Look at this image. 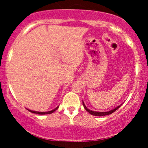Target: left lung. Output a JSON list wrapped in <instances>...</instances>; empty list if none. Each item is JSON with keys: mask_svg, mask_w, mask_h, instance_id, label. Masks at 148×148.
Segmentation results:
<instances>
[{"mask_svg": "<svg viewBox=\"0 0 148 148\" xmlns=\"http://www.w3.org/2000/svg\"><path fill=\"white\" fill-rule=\"evenodd\" d=\"M83 104H84V108L86 110V111L88 112V113H90V114L92 115H96V116H103V115H107L111 114V113H113V112H115V111H116V110H118V108L120 107V106H121V105H122V104L120 105V106H118V107H116V108H114V109L111 110V111H106V112H97V111H91V110L88 109L87 107L86 106V105L84 104V101H83Z\"/></svg>", "mask_w": 148, "mask_h": 148, "instance_id": "8db88e82", "label": "left lung"}]
</instances>
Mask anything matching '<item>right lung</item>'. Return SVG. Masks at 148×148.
Here are the masks:
<instances>
[{
	"mask_svg": "<svg viewBox=\"0 0 148 148\" xmlns=\"http://www.w3.org/2000/svg\"><path fill=\"white\" fill-rule=\"evenodd\" d=\"M58 106L56 107V108H55V109L52 110V111H48V112H37V111H31V110H28L30 112H31V113H36V114H40V115H45V114H51V113H53L54 111H56V110L58 109Z\"/></svg>",
	"mask_w": 148,
	"mask_h": 148,
	"instance_id": "add662e5",
	"label": "right lung"
}]
</instances>
